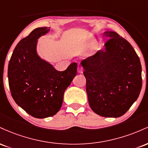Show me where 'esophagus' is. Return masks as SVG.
<instances>
[{
	"label": "esophagus",
	"instance_id": "34e87169",
	"mask_svg": "<svg viewBox=\"0 0 148 148\" xmlns=\"http://www.w3.org/2000/svg\"><path fill=\"white\" fill-rule=\"evenodd\" d=\"M83 70H84V69H83L82 67H80V66L78 67V69H77L78 73H80V74H81V73H83Z\"/></svg>",
	"mask_w": 148,
	"mask_h": 148
}]
</instances>
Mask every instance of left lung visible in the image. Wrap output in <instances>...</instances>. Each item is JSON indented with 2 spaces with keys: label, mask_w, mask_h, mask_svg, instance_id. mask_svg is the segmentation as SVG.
<instances>
[{
  "label": "left lung",
  "mask_w": 148,
  "mask_h": 148,
  "mask_svg": "<svg viewBox=\"0 0 148 148\" xmlns=\"http://www.w3.org/2000/svg\"><path fill=\"white\" fill-rule=\"evenodd\" d=\"M105 49L81 61L90 106L97 114L118 118L138 99L142 88L140 59L127 40L113 31Z\"/></svg>",
  "instance_id": "8db88e82"
}]
</instances>
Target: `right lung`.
Here are the masks:
<instances>
[{"label":"right lung","instance_id":"add662e5","mask_svg":"<svg viewBox=\"0 0 148 148\" xmlns=\"http://www.w3.org/2000/svg\"><path fill=\"white\" fill-rule=\"evenodd\" d=\"M49 29L37 28L15 47L8 64L12 97L28 114L45 118L56 114L62 106L64 90L76 75L73 62L63 72L42 60L36 52L37 40Z\"/></svg>","mask_w":148,"mask_h":148}]
</instances>
